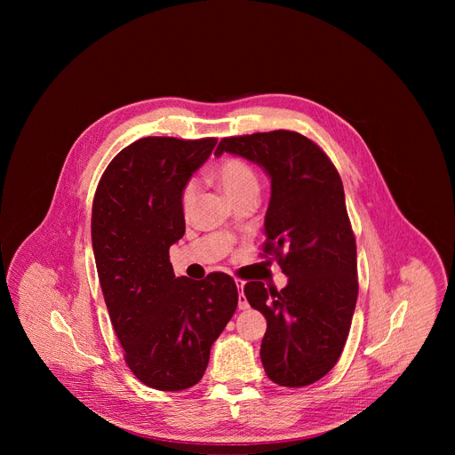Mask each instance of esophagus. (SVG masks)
I'll return each instance as SVG.
<instances>
[{
	"label": "esophagus",
	"instance_id": "1",
	"mask_svg": "<svg viewBox=\"0 0 455 455\" xmlns=\"http://www.w3.org/2000/svg\"><path fill=\"white\" fill-rule=\"evenodd\" d=\"M235 286H237V290H241V293H239V309H248V307H250V306H248V300H246V297L243 295L244 283L239 281V279H235Z\"/></svg>",
	"mask_w": 455,
	"mask_h": 455
}]
</instances>
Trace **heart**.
<instances>
[{"label":"heart","instance_id":"obj_1","mask_svg":"<svg viewBox=\"0 0 455 455\" xmlns=\"http://www.w3.org/2000/svg\"><path fill=\"white\" fill-rule=\"evenodd\" d=\"M216 178L228 200L239 196V194L246 190L259 188V181L253 169L241 158H227L218 167ZM196 194H198L196 181H188L181 192V207L185 211H188L194 205V202H196Z\"/></svg>","mask_w":455,"mask_h":455}]
</instances>
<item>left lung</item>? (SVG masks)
<instances>
[{"label":"left lung","mask_w":455,"mask_h":455,"mask_svg":"<svg viewBox=\"0 0 455 455\" xmlns=\"http://www.w3.org/2000/svg\"><path fill=\"white\" fill-rule=\"evenodd\" d=\"M261 167L270 178L265 251L288 284L244 286L250 306L267 318L261 362L283 387H304L326 376L346 346L356 306V244L342 180L316 144L295 132L223 139L216 149Z\"/></svg>","instance_id":"left-lung-1"}]
</instances>
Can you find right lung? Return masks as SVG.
<instances>
[{"label": "right lung", "instance_id": "1", "mask_svg": "<svg viewBox=\"0 0 455 455\" xmlns=\"http://www.w3.org/2000/svg\"><path fill=\"white\" fill-rule=\"evenodd\" d=\"M216 139L148 137L124 148L93 200L92 244L113 330L132 372L158 391L196 385L237 307L230 275L174 277L169 248L185 234L181 192Z\"/></svg>", "mask_w": 455, "mask_h": 455}]
</instances>
